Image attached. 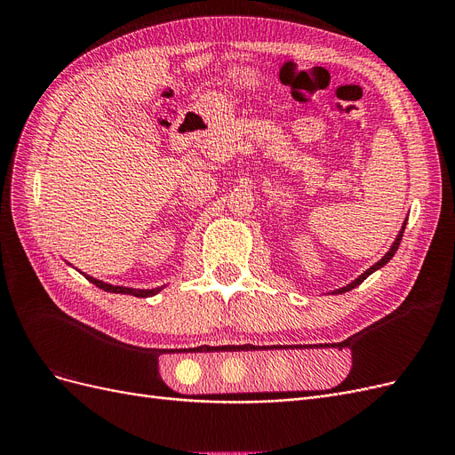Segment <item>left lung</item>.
Returning a JSON list of instances; mask_svg holds the SVG:
<instances>
[{"mask_svg": "<svg viewBox=\"0 0 455 455\" xmlns=\"http://www.w3.org/2000/svg\"><path fill=\"white\" fill-rule=\"evenodd\" d=\"M404 228H406V226H403L401 233H398V237H396V241L393 243V246H391V251H389L387 254H385V256H383V258H381V259L378 261V264H374V266H371L370 269H366V271H364V273L361 275V277H359V279H355V281H353L351 284H347V286H343V288H339V291H336L334 294H341V292H347V291H353V288H355V286H359V284H361V283H363V281H364V279L368 277V275H370V273H374L376 269H379L381 266H385V264H387V261H389V259H391V258L395 256V252H396V249H398V244H401V241H403V233H404Z\"/></svg>", "mask_w": 455, "mask_h": 455, "instance_id": "8db88e82", "label": "left lung"}]
</instances>
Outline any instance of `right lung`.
Instances as JSON below:
<instances>
[{"label": "right lung", "mask_w": 455, "mask_h": 455, "mask_svg": "<svg viewBox=\"0 0 455 455\" xmlns=\"http://www.w3.org/2000/svg\"><path fill=\"white\" fill-rule=\"evenodd\" d=\"M85 277L92 283V284H96L99 288H102V291H106V292H116V294H131V296H136V298H149V296H156L161 288H151V291H139V288H125V286H112V284H108V283H102V281H99V279H92V277H89V275H85Z\"/></svg>", "instance_id": "1"}]
</instances>
